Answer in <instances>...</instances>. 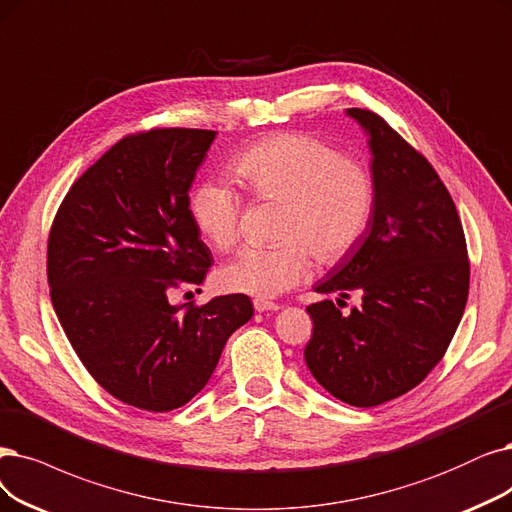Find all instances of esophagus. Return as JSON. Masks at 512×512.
Returning a JSON list of instances; mask_svg holds the SVG:
<instances>
[{
  "label": "esophagus",
  "instance_id": "34e87169",
  "mask_svg": "<svg viewBox=\"0 0 512 512\" xmlns=\"http://www.w3.org/2000/svg\"><path fill=\"white\" fill-rule=\"evenodd\" d=\"M254 309L258 313H267V311H279V304L275 302H269V300H262V298H256L254 300Z\"/></svg>",
  "mask_w": 512,
  "mask_h": 512
}]
</instances>
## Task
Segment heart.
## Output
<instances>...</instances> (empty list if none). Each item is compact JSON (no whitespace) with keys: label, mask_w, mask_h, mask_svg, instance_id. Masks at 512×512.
<instances>
[{"label":"heart","mask_w":512,"mask_h":512,"mask_svg":"<svg viewBox=\"0 0 512 512\" xmlns=\"http://www.w3.org/2000/svg\"><path fill=\"white\" fill-rule=\"evenodd\" d=\"M231 174L258 201H281L275 248H245L218 271L222 290L273 298L311 273V252L334 264L353 252L374 210V178L361 161L315 136L279 132L233 157ZM243 199L220 178L203 180L191 195V214L216 250L239 237Z\"/></svg>","instance_id":"obj_1"}]
</instances>
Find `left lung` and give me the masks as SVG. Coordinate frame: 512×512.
<instances>
[{"instance_id": "obj_1", "label": "left lung", "mask_w": 512, "mask_h": 512, "mask_svg": "<svg viewBox=\"0 0 512 512\" xmlns=\"http://www.w3.org/2000/svg\"><path fill=\"white\" fill-rule=\"evenodd\" d=\"M346 115L367 134L374 210L315 292L359 291L362 304L349 316L332 300L306 306L313 336L304 361L336 399L374 407L412 391L441 361L464 313L470 267L454 199L431 163L380 115Z\"/></svg>"}]
</instances>
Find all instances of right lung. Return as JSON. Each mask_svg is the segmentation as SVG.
Wrapping results in <instances>:
<instances>
[{"instance_id":"1","label":"right lung","mask_w":512,"mask_h":512,"mask_svg":"<svg viewBox=\"0 0 512 512\" xmlns=\"http://www.w3.org/2000/svg\"><path fill=\"white\" fill-rule=\"evenodd\" d=\"M214 138L189 128L121 138L73 182L50 229L56 317L92 378L138 410L189 403L254 315L245 294L201 306L168 298L180 283L199 285L214 262L189 208Z\"/></svg>"}]
</instances>
